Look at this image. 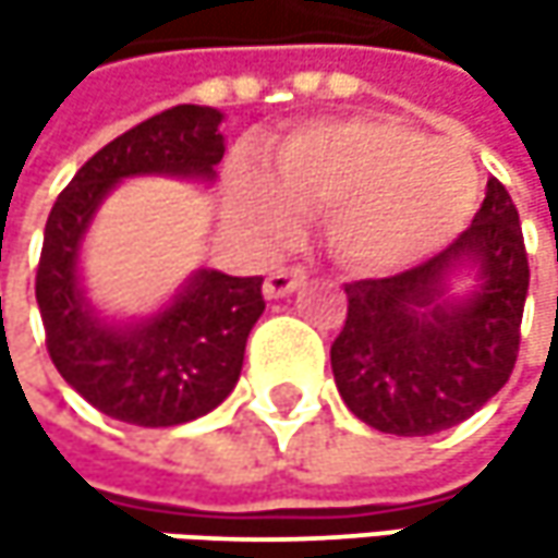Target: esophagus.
Returning a JSON list of instances; mask_svg holds the SVG:
<instances>
[{"label":"esophagus","mask_w":558,"mask_h":558,"mask_svg":"<svg viewBox=\"0 0 558 558\" xmlns=\"http://www.w3.org/2000/svg\"><path fill=\"white\" fill-rule=\"evenodd\" d=\"M306 280V271L303 268H278V271H271L268 278H265V296L268 300H278V296H287V293H293L300 283Z\"/></svg>","instance_id":"34e87169"}]
</instances>
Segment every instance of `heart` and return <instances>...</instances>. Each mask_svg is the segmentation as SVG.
<instances>
[{
  "label": "heart",
  "mask_w": 558,
  "mask_h": 558,
  "mask_svg": "<svg viewBox=\"0 0 558 558\" xmlns=\"http://www.w3.org/2000/svg\"><path fill=\"white\" fill-rule=\"evenodd\" d=\"M232 203L283 235L293 209L329 213L332 255L362 275H393L449 245L475 213L478 168L452 142L393 119L313 122L287 135L271 177L232 170Z\"/></svg>",
  "instance_id": "b5f03b06"
}]
</instances>
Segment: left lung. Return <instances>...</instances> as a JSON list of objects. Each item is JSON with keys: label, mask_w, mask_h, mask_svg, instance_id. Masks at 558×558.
Here are the masks:
<instances>
[{"label": "left lung", "mask_w": 558, "mask_h": 558, "mask_svg": "<svg viewBox=\"0 0 558 558\" xmlns=\"http://www.w3.org/2000/svg\"><path fill=\"white\" fill-rule=\"evenodd\" d=\"M462 264L480 290L445 296ZM530 265L520 216L501 180H488L472 226L429 262L345 283L349 313L329 359L345 407L393 436H433L482 410L507 385L520 352Z\"/></svg>", "instance_id": "obj_1"}]
</instances>
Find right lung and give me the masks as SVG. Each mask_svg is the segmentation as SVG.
<instances>
[{
    "label": "right lung",
    "instance_id": "right-lung-1",
    "mask_svg": "<svg viewBox=\"0 0 558 558\" xmlns=\"http://www.w3.org/2000/svg\"><path fill=\"white\" fill-rule=\"evenodd\" d=\"M222 112L173 106L99 148L57 196L45 226L35 296L60 378L112 420L177 426L219 407L242 375L265 313L262 278L199 271L151 319L112 326L86 303L76 258L106 193L138 173L213 180L226 155Z\"/></svg>",
    "mask_w": 558,
    "mask_h": 558
}]
</instances>
